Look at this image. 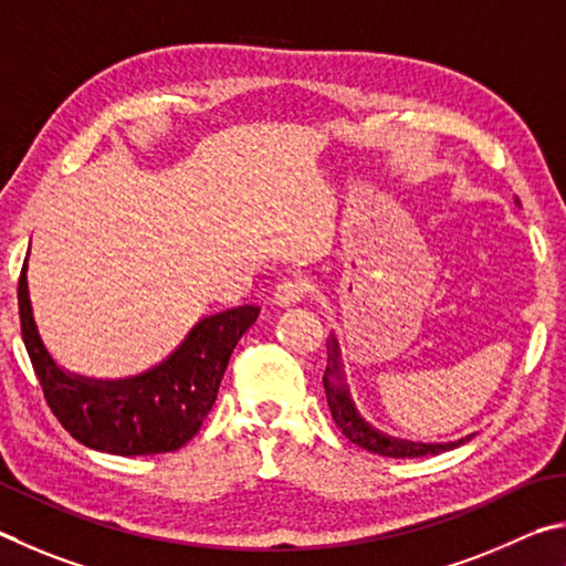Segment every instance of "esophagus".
I'll use <instances>...</instances> for the list:
<instances>
[{"label": "esophagus", "mask_w": 566, "mask_h": 566, "mask_svg": "<svg viewBox=\"0 0 566 566\" xmlns=\"http://www.w3.org/2000/svg\"><path fill=\"white\" fill-rule=\"evenodd\" d=\"M308 295V285L303 281H283L281 285H275L273 291V303L281 305V308H293L305 301Z\"/></svg>", "instance_id": "1"}]
</instances>
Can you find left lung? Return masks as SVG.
<instances>
[{"label": "left lung", "mask_w": 566, "mask_h": 566, "mask_svg": "<svg viewBox=\"0 0 566 566\" xmlns=\"http://www.w3.org/2000/svg\"><path fill=\"white\" fill-rule=\"evenodd\" d=\"M323 388L325 398H328L331 415L338 428L343 430L345 438L358 448L382 454V458H424V454H440L452 448H460V444L468 442L470 438H462L458 442H444V444H424V442H410V440H398L388 438L380 430H375L370 422L360 418V412L355 410V402L350 400L348 385L343 380V368H340V348L338 340L331 338L328 343V365H325L323 375Z\"/></svg>", "instance_id": "1"}]
</instances>
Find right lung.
<instances>
[{"label":"right lung","mask_w":566,"mask_h":566,"mask_svg":"<svg viewBox=\"0 0 566 566\" xmlns=\"http://www.w3.org/2000/svg\"><path fill=\"white\" fill-rule=\"evenodd\" d=\"M17 298L22 340L49 410L74 440L122 458L174 452L201 430L235 343L258 318L255 305L208 315L156 368L124 380H94L59 368L39 338L27 258Z\"/></svg>","instance_id":"right-lung-1"}]
</instances>
